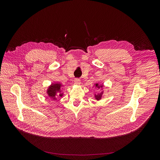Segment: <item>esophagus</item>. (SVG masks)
<instances>
[{
	"label": "esophagus",
	"instance_id": "esophagus-1",
	"mask_svg": "<svg viewBox=\"0 0 160 160\" xmlns=\"http://www.w3.org/2000/svg\"><path fill=\"white\" fill-rule=\"evenodd\" d=\"M74 82H75V83L77 84V85H80V84L81 83V80H80V78H75V79L74 80Z\"/></svg>",
	"mask_w": 160,
	"mask_h": 160
}]
</instances>
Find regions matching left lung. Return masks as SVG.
I'll return each mask as SVG.
<instances>
[{
    "label": "left lung",
    "instance_id": "8db88e82",
    "mask_svg": "<svg viewBox=\"0 0 160 160\" xmlns=\"http://www.w3.org/2000/svg\"><path fill=\"white\" fill-rule=\"evenodd\" d=\"M95 86L96 87H98V88H100V87H102V85H99L98 83H96V85H95ZM102 92H101L100 94H96L95 95V98H96V99L98 100V101H99V100H100L101 99V98H102Z\"/></svg>",
    "mask_w": 160,
    "mask_h": 160
}]
</instances>
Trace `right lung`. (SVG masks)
I'll return each mask as SVG.
<instances>
[{
	"instance_id": "1",
	"label": "right lung",
	"mask_w": 160,
	"mask_h": 160,
	"mask_svg": "<svg viewBox=\"0 0 160 160\" xmlns=\"http://www.w3.org/2000/svg\"><path fill=\"white\" fill-rule=\"evenodd\" d=\"M61 88H62V85L60 83H53L51 85V87H49V88L48 89L47 93L48 94V96L52 98L53 99H56V94H58V95L59 96V97L62 96V93H58V92H61Z\"/></svg>"
}]
</instances>
